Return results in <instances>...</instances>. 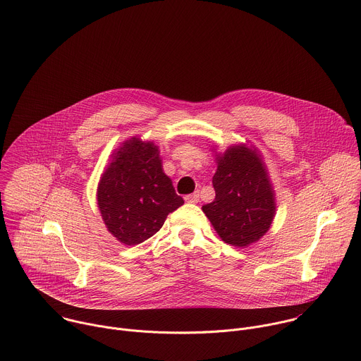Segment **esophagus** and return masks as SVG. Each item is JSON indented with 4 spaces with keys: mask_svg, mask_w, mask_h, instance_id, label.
<instances>
[{
    "mask_svg": "<svg viewBox=\"0 0 361 361\" xmlns=\"http://www.w3.org/2000/svg\"><path fill=\"white\" fill-rule=\"evenodd\" d=\"M184 200L190 204H197L200 201V194L198 192H192V194H188L184 197Z\"/></svg>",
    "mask_w": 361,
    "mask_h": 361,
    "instance_id": "1",
    "label": "esophagus"
}]
</instances>
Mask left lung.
<instances>
[{"mask_svg": "<svg viewBox=\"0 0 361 361\" xmlns=\"http://www.w3.org/2000/svg\"><path fill=\"white\" fill-rule=\"evenodd\" d=\"M215 152V198L202 205L215 232L228 245L248 248L269 231L276 194L261 152L248 140Z\"/></svg>", "mask_w": 361, "mask_h": 361, "instance_id": "1", "label": "left lung"}]
</instances>
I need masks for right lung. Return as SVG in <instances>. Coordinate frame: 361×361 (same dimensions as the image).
Masks as SVG:
<instances>
[{"label":"right lung","mask_w":361,"mask_h":361,"mask_svg":"<svg viewBox=\"0 0 361 361\" xmlns=\"http://www.w3.org/2000/svg\"><path fill=\"white\" fill-rule=\"evenodd\" d=\"M107 231L123 245L153 236L167 215L184 204L163 170L160 147L133 136L110 154L96 190Z\"/></svg>","instance_id":"add662e5"}]
</instances>
